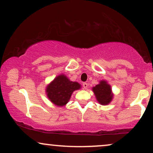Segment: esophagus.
Wrapping results in <instances>:
<instances>
[{
  "instance_id": "esophagus-1",
  "label": "esophagus",
  "mask_w": 153,
  "mask_h": 153,
  "mask_svg": "<svg viewBox=\"0 0 153 153\" xmlns=\"http://www.w3.org/2000/svg\"><path fill=\"white\" fill-rule=\"evenodd\" d=\"M82 87H83V88L85 89V90H86V89L88 88V84L87 82H83L82 83Z\"/></svg>"
}]
</instances>
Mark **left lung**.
Returning a JSON list of instances; mask_svg holds the SVG:
<instances>
[{
    "instance_id": "8db88e82",
    "label": "left lung",
    "mask_w": 153,
    "mask_h": 153,
    "mask_svg": "<svg viewBox=\"0 0 153 153\" xmlns=\"http://www.w3.org/2000/svg\"><path fill=\"white\" fill-rule=\"evenodd\" d=\"M92 91L95 94L97 102L102 105L109 104L113 98L111 86L105 80L100 81L99 84L92 88Z\"/></svg>"
}]
</instances>
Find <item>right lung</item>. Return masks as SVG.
Segmentation results:
<instances>
[{"label":"right lung","mask_w":153,"mask_h":153,"mask_svg":"<svg viewBox=\"0 0 153 153\" xmlns=\"http://www.w3.org/2000/svg\"><path fill=\"white\" fill-rule=\"evenodd\" d=\"M80 88L78 82L71 81L64 74H61L46 87V92L52 103L58 107H63L68 102L73 92Z\"/></svg>","instance_id":"obj_1"}]
</instances>
